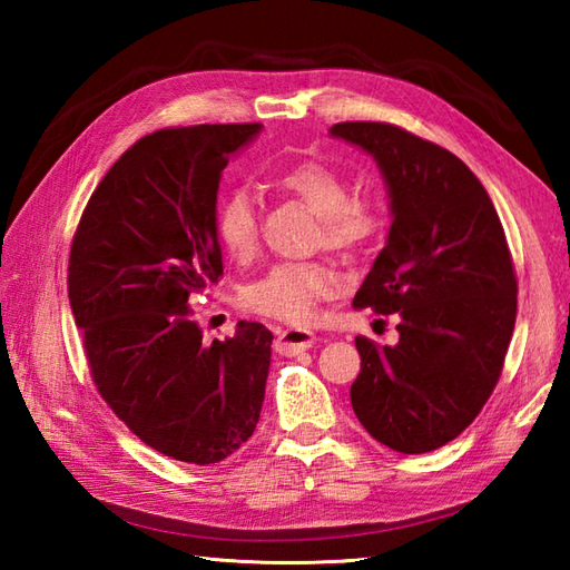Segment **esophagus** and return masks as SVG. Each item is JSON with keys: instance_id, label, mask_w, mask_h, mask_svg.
<instances>
[{"instance_id": "34e87169", "label": "esophagus", "mask_w": 570, "mask_h": 570, "mask_svg": "<svg viewBox=\"0 0 570 570\" xmlns=\"http://www.w3.org/2000/svg\"><path fill=\"white\" fill-rule=\"evenodd\" d=\"M316 333L306 331V328H284L276 333V341H274V350L278 355L284 357H294L298 353H304V350L316 345Z\"/></svg>"}]
</instances>
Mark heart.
Segmentation results:
<instances>
[{"label":"heart","mask_w":570,"mask_h":570,"mask_svg":"<svg viewBox=\"0 0 570 570\" xmlns=\"http://www.w3.org/2000/svg\"><path fill=\"white\" fill-rule=\"evenodd\" d=\"M269 186L316 213V247L353 257L380 235V205L372 198L353 196L350 178L328 164H292L272 174ZM215 235L235 262L247 264L254 259L259 249V213L247 190H229L217 205ZM337 276L328 264H274L242 288L239 301L257 316L301 325L313 316L321 301L333 296Z\"/></svg>","instance_id":"obj_1"}]
</instances>
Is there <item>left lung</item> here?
<instances>
[{
  "instance_id": "1",
  "label": "left lung",
  "mask_w": 570,
  "mask_h": 570,
  "mask_svg": "<svg viewBox=\"0 0 570 570\" xmlns=\"http://www.w3.org/2000/svg\"><path fill=\"white\" fill-rule=\"evenodd\" d=\"M390 186L386 245L355 308L399 318V343L357 335L355 416L392 451L429 453L463 433L500 382L517 318V272L498 210L455 154L390 122H337Z\"/></svg>"
}]
</instances>
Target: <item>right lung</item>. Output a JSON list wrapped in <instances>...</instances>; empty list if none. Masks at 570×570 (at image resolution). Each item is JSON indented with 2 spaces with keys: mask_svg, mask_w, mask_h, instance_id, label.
Listing matches in <instances>:
<instances>
[{
  "mask_svg": "<svg viewBox=\"0 0 570 570\" xmlns=\"http://www.w3.org/2000/svg\"><path fill=\"white\" fill-rule=\"evenodd\" d=\"M262 125L166 127L129 147L72 235L68 298L115 416L154 451L213 465L257 429L272 331L203 341L193 304L223 276L215 203L229 156Z\"/></svg>",
  "mask_w": 570,
  "mask_h": 570,
  "instance_id": "right-lung-1",
  "label": "right lung"
}]
</instances>
